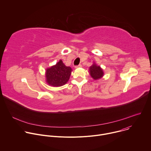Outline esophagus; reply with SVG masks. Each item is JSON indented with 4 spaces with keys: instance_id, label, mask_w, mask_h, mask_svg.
<instances>
[{
    "instance_id": "34e87169",
    "label": "esophagus",
    "mask_w": 151,
    "mask_h": 151,
    "mask_svg": "<svg viewBox=\"0 0 151 151\" xmlns=\"http://www.w3.org/2000/svg\"><path fill=\"white\" fill-rule=\"evenodd\" d=\"M81 67H82L81 64H79V65H78V66H75V68H76V69L79 68H81Z\"/></svg>"
}]
</instances>
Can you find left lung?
Listing matches in <instances>:
<instances>
[{
	"instance_id": "1",
	"label": "left lung",
	"mask_w": 151,
	"mask_h": 151,
	"mask_svg": "<svg viewBox=\"0 0 151 151\" xmlns=\"http://www.w3.org/2000/svg\"><path fill=\"white\" fill-rule=\"evenodd\" d=\"M89 71L91 76L94 80L101 78L104 75L103 69L99 66H97L96 63H94L91 66H90Z\"/></svg>"
}]
</instances>
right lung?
Returning <instances> with one entry per match:
<instances>
[{"mask_svg":"<svg viewBox=\"0 0 151 151\" xmlns=\"http://www.w3.org/2000/svg\"><path fill=\"white\" fill-rule=\"evenodd\" d=\"M72 69L66 66L60 60L56 64L46 70V81L52 87H60L69 81Z\"/></svg>","mask_w":151,"mask_h":151,"instance_id":"1","label":"right lung"}]
</instances>
